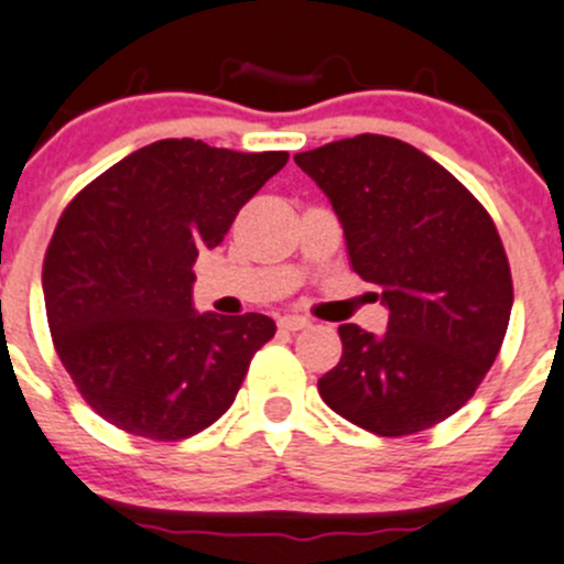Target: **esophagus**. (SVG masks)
<instances>
[{"instance_id": "esophagus-1", "label": "esophagus", "mask_w": 564, "mask_h": 564, "mask_svg": "<svg viewBox=\"0 0 564 564\" xmlns=\"http://www.w3.org/2000/svg\"><path fill=\"white\" fill-rule=\"evenodd\" d=\"M312 321L304 315H282L280 317V328L284 332H301V328H310Z\"/></svg>"}]
</instances>
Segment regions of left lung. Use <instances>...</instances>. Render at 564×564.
Wrapping results in <instances>:
<instances>
[{
    "instance_id": "1",
    "label": "left lung",
    "mask_w": 564,
    "mask_h": 564,
    "mask_svg": "<svg viewBox=\"0 0 564 564\" xmlns=\"http://www.w3.org/2000/svg\"><path fill=\"white\" fill-rule=\"evenodd\" d=\"M293 159L328 197L350 265L389 310L381 337L339 326L343 359L317 392L376 436L438 425L477 392L510 323L512 276L494 219L400 139L359 133Z\"/></svg>"
}]
</instances>
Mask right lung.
Listing matches in <instances>:
<instances>
[{
  "label": "right lung",
  "instance_id": "1",
  "mask_svg": "<svg viewBox=\"0 0 564 564\" xmlns=\"http://www.w3.org/2000/svg\"><path fill=\"white\" fill-rule=\"evenodd\" d=\"M284 164V150L161 139L70 199L43 260V299L59 361L95 414L181 442L230 409L276 323L194 312L192 265Z\"/></svg>",
  "mask_w": 564,
  "mask_h": 564
}]
</instances>
